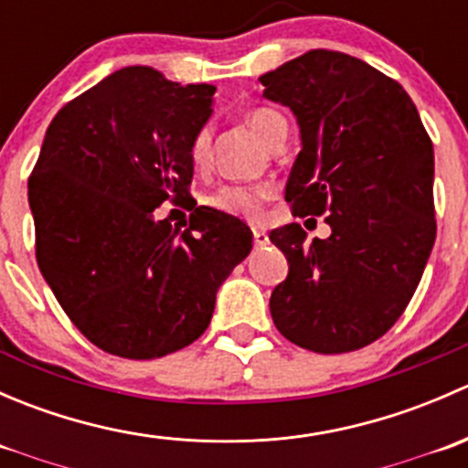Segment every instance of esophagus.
I'll use <instances>...</instances> for the list:
<instances>
[{
  "mask_svg": "<svg viewBox=\"0 0 468 468\" xmlns=\"http://www.w3.org/2000/svg\"><path fill=\"white\" fill-rule=\"evenodd\" d=\"M267 244H269V235L261 229H253V247L262 249V247H267Z\"/></svg>",
  "mask_w": 468,
  "mask_h": 468,
  "instance_id": "esophagus-1",
  "label": "esophagus"
}]
</instances>
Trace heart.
Here are the masks:
<instances>
[{
	"mask_svg": "<svg viewBox=\"0 0 468 468\" xmlns=\"http://www.w3.org/2000/svg\"><path fill=\"white\" fill-rule=\"evenodd\" d=\"M244 122L249 129L267 144L271 138L273 131L278 126H285V120L278 111L267 106L249 108L244 112ZM210 146H212V129L210 124H204L190 140V160L197 169L206 167L207 158H210ZM271 190L264 186H224L217 195L210 197V206L215 210L224 212L230 217H242V219H258L262 212V204L269 199Z\"/></svg>",
	"mask_w": 468,
	"mask_h": 468,
	"instance_id": "heart-1",
	"label": "heart"
}]
</instances>
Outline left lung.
Returning <instances> with one entry per match:
<instances>
[{
  "mask_svg": "<svg viewBox=\"0 0 468 468\" xmlns=\"http://www.w3.org/2000/svg\"><path fill=\"white\" fill-rule=\"evenodd\" d=\"M261 83L301 126L285 201L333 230L310 244L299 224L269 233L290 264L271 319L308 351H357L399 322L431 258L432 140L399 81L342 51L310 49Z\"/></svg>",
  "mask_w": 468,
  "mask_h": 468,
  "instance_id": "1",
  "label": "left lung"
}]
</instances>
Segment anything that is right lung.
<instances>
[{
    "mask_svg": "<svg viewBox=\"0 0 468 468\" xmlns=\"http://www.w3.org/2000/svg\"><path fill=\"white\" fill-rule=\"evenodd\" d=\"M212 94L133 65L65 103L42 140L29 176L37 267L69 322L111 356L154 360L199 339L217 290L251 251L249 226L212 207L186 230L154 219L163 201L190 199V140Z\"/></svg>",
    "mask_w": 468,
    "mask_h": 468,
    "instance_id": "add662e5",
    "label": "right lung"
}]
</instances>
